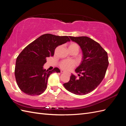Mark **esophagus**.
<instances>
[{"label":"esophagus","mask_w":126,"mask_h":126,"mask_svg":"<svg viewBox=\"0 0 126 126\" xmlns=\"http://www.w3.org/2000/svg\"><path fill=\"white\" fill-rule=\"evenodd\" d=\"M61 73H63V72H61Z\"/></svg>","instance_id":"esophagus-1"}]
</instances>
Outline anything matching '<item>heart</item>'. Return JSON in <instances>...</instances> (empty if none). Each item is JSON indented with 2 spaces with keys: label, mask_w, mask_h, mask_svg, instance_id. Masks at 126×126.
Instances as JSON below:
<instances>
[{
  "label": "heart",
  "mask_w": 126,
  "mask_h": 126,
  "mask_svg": "<svg viewBox=\"0 0 126 126\" xmlns=\"http://www.w3.org/2000/svg\"><path fill=\"white\" fill-rule=\"evenodd\" d=\"M69 50H76L78 52L79 46L75 43H72L69 45ZM76 66V63L73 60H64L61 61L59 63L60 67L65 71H69Z\"/></svg>",
  "instance_id": "obj_1"
}]
</instances>
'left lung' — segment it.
I'll use <instances>...</instances> for the list:
<instances>
[{"mask_svg": "<svg viewBox=\"0 0 126 126\" xmlns=\"http://www.w3.org/2000/svg\"><path fill=\"white\" fill-rule=\"evenodd\" d=\"M77 43L82 51V60L75 69L81 74L79 78L72 74L68 82L63 83L65 88L79 95H85L94 90L104 78L109 61L107 53L96 41L87 37H69Z\"/></svg>", "mask_w": 126, "mask_h": 126, "instance_id": "1", "label": "left lung"}]
</instances>
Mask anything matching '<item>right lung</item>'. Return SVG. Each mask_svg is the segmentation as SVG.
I'll return each instance as SVG.
<instances>
[{
  "label": "right lung",
  "instance_id": "add662e5",
  "mask_svg": "<svg viewBox=\"0 0 126 126\" xmlns=\"http://www.w3.org/2000/svg\"><path fill=\"white\" fill-rule=\"evenodd\" d=\"M69 41L67 36L45 34L21 52L16 58L15 74L16 83L22 92L31 96L44 93L49 75L60 71L57 67L46 71L43 66L47 58L54 55L56 47Z\"/></svg>",
  "mask_w": 126,
  "mask_h": 126
}]
</instances>
